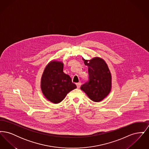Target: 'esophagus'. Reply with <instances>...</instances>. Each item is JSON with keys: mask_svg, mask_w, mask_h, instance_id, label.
Returning a JSON list of instances; mask_svg holds the SVG:
<instances>
[{"mask_svg": "<svg viewBox=\"0 0 149 149\" xmlns=\"http://www.w3.org/2000/svg\"><path fill=\"white\" fill-rule=\"evenodd\" d=\"M81 83H77V88H79L80 87V86H81Z\"/></svg>", "mask_w": 149, "mask_h": 149, "instance_id": "1", "label": "esophagus"}]
</instances>
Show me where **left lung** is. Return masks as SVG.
Listing matches in <instances>:
<instances>
[{
	"label": "left lung",
	"mask_w": 149,
	"mask_h": 149,
	"mask_svg": "<svg viewBox=\"0 0 149 149\" xmlns=\"http://www.w3.org/2000/svg\"><path fill=\"white\" fill-rule=\"evenodd\" d=\"M83 60L88 67L89 81L81 85L80 89L95 102L104 99L112 88V75L106 61L99 57Z\"/></svg>",
	"instance_id": "8db88e82"
}]
</instances>
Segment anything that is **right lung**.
I'll return each instance as SVG.
<instances>
[{
  "mask_svg": "<svg viewBox=\"0 0 149 149\" xmlns=\"http://www.w3.org/2000/svg\"><path fill=\"white\" fill-rule=\"evenodd\" d=\"M64 64L51 61L46 66L41 79V88L45 98L57 104L65 98L68 93L77 88L69 75L63 72Z\"/></svg>",
  "mask_w": 149,
  "mask_h": 149,
  "instance_id": "add662e5",
  "label": "right lung"
}]
</instances>
